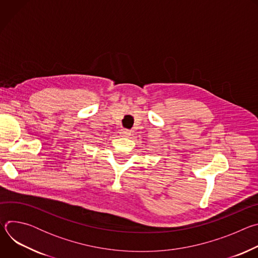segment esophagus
<instances>
[{
    "mask_svg": "<svg viewBox=\"0 0 258 258\" xmlns=\"http://www.w3.org/2000/svg\"><path fill=\"white\" fill-rule=\"evenodd\" d=\"M120 135H121L122 137H124V138H130V137L132 136V133H131L130 131H127V130H121Z\"/></svg>",
    "mask_w": 258,
    "mask_h": 258,
    "instance_id": "1",
    "label": "esophagus"
}]
</instances>
